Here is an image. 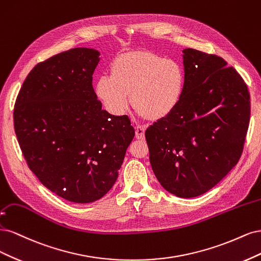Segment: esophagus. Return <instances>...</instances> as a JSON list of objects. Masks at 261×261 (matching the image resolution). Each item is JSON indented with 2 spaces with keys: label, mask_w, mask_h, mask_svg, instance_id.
Here are the masks:
<instances>
[{
  "label": "esophagus",
  "mask_w": 261,
  "mask_h": 261,
  "mask_svg": "<svg viewBox=\"0 0 261 261\" xmlns=\"http://www.w3.org/2000/svg\"><path fill=\"white\" fill-rule=\"evenodd\" d=\"M145 130H146L145 125H138V127H136V137H137V139L144 138Z\"/></svg>",
  "instance_id": "1"
}]
</instances>
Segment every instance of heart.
<instances>
[{"instance_id":"obj_1","label":"heart","mask_w":261,"mask_h":261,"mask_svg":"<svg viewBox=\"0 0 261 261\" xmlns=\"http://www.w3.org/2000/svg\"><path fill=\"white\" fill-rule=\"evenodd\" d=\"M186 81L180 62L152 52H128L113 61L111 74L96 80L95 93L112 115H123L133 102L140 115L159 120L178 107Z\"/></svg>"}]
</instances>
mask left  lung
I'll use <instances>...</instances> for the list:
<instances>
[{
    "instance_id": "8db88e82",
    "label": "left lung",
    "mask_w": 261,
    "mask_h": 261,
    "mask_svg": "<svg viewBox=\"0 0 261 261\" xmlns=\"http://www.w3.org/2000/svg\"><path fill=\"white\" fill-rule=\"evenodd\" d=\"M186 91L175 111L145 131L149 162L171 194L191 198L238 164L249 124L246 83L223 58L183 49Z\"/></svg>"
}]
</instances>
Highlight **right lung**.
Wrapping results in <instances>:
<instances>
[{
    "label": "right lung",
    "instance_id": "right-lung-1",
    "mask_svg": "<svg viewBox=\"0 0 261 261\" xmlns=\"http://www.w3.org/2000/svg\"><path fill=\"white\" fill-rule=\"evenodd\" d=\"M94 48L75 47L35 66L16 98L14 128L30 170L72 203L113 188L134 138L128 116L102 109L92 86Z\"/></svg>",
    "mask_w": 261,
    "mask_h": 261
}]
</instances>
